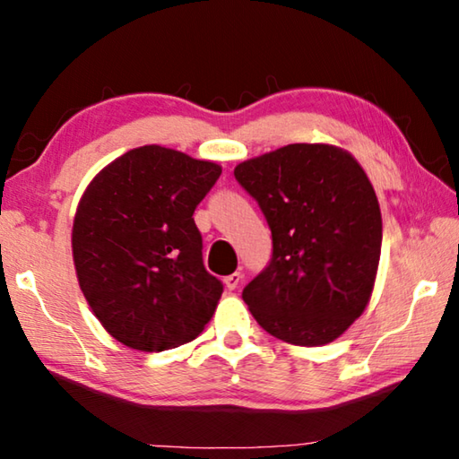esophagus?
Listing matches in <instances>:
<instances>
[{
	"label": "esophagus",
	"instance_id": "34e87169",
	"mask_svg": "<svg viewBox=\"0 0 459 459\" xmlns=\"http://www.w3.org/2000/svg\"><path fill=\"white\" fill-rule=\"evenodd\" d=\"M240 281H243V275L240 273H232L229 277H224V285H227V290H230V291L237 290Z\"/></svg>",
	"mask_w": 459,
	"mask_h": 459
}]
</instances>
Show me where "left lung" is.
Segmentation results:
<instances>
[{
  "instance_id": "left-lung-1",
  "label": "left lung",
  "mask_w": 459,
  "mask_h": 459,
  "mask_svg": "<svg viewBox=\"0 0 459 459\" xmlns=\"http://www.w3.org/2000/svg\"><path fill=\"white\" fill-rule=\"evenodd\" d=\"M235 178L273 237L245 304L271 336L330 344L367 309L377 279L383 219L367 172L342 147L291 143L238 164Z\"/></svg>"
}]
</instances>
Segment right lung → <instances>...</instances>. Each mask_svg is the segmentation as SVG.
Instances as JSON below:
<instances>
[{
  "label": "right lung",
  "mask_w": 459,
  "mask_h": 459,
  "mask_svg": "<svg viewBox=\"0 0 459 459\" xmlns=\"http://www.w3.org/2000/svg\"><path fill=\"white\" fill-rule=\"evenodd\" d=\"M222 168L161 145L123 153L76 206L73 259L84 299L111 336L161 352L198 338L222 283L202 263L192 214Z\"/></svg>",
  "instance_id": "add662e5"
}]
</instances>
